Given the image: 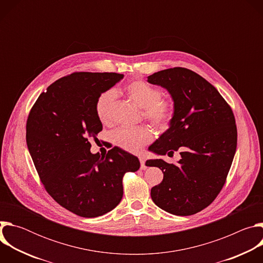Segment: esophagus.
I'll return each instance as SVG.
<instances>
[{"label":"esophagus","mask_w":263,"mask_h":263,"mask_svg":"<svg viewBox=\"0 0 263 263\" xmlns=\"http://www.w3.org/2000/svg\"><path fill=\"white\" fill-rule=\"evenodd\" d=\"M139 161H140V168L141 170H144V168H146V166H145V160H144V157L143 156H139Z\"/></svg>","instance_id":"34e87169"}]
</instances>
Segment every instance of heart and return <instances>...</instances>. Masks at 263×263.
<instances>
[{"mask_svg":"<svg viewBox=\"0 0 263 263\" xmlns=\"http://www.w3.org/2000/svg\"><path fill=\"white\" fill-rule=\"evenodd\" d=\"M125 93L142 109V117L159 130L167 129L175 117V103L172 99L162 98L161 90L143 80H133L125 87ZM116 101L114 90L100 93L95 103V111L101 123L107 124ZM112 142L128 152H138L153 139V133L145 126L119 128L111 135Z\"/></svg>","mask_w":263,"mask_h":263,"instance_id":"obj_1","label":"heart"}]
</instances>
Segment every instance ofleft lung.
<instances>
[{
  "label": "left lung",
  "mask_w": 263,
  "mask_h": 263,
  "mask_svg": "<svg viewBox=\"0 0 263 263\" xmlns=\"http://www.w3.org/2000/svg\"><path fill=\"white\" fill-rule=\"evenodd\" d=\"M171 93L176 111L172 125L148 149L159 155L180 152L179 164L147 160L163 180L151 190L153 202L175 215H192L208 207L226 183L237 145L230 105L197 72L173 67L147 77Z\"/></svg>",
  "instance_id": "left-lung-1"
}]
</instances>
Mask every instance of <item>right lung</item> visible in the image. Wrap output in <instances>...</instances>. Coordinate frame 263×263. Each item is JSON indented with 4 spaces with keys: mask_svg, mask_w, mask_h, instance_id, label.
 I'll list each match as a JSON object with an SVG mask.
<instances>
[{
    "mask_svg": "<svg viewBox=\"0 0 263 263\" xmlns=\"http://www.w3.org/2000/svg\"><path fill=\"white\" fill-rule=\"evenodd\" d=\"M123 77L118 72H72L42 92L28 116L27 145L45 190L82 217L116 208L123 198L124 175L140 166L137 157L118 146L102 157L90 153V140L103 129L96 100Z\"/></svg>",
    "mask_w": 263,
    "mask_h": 263,
    "instance_id": "add662e5",
    "label": "right lung"
}]
</instances>
